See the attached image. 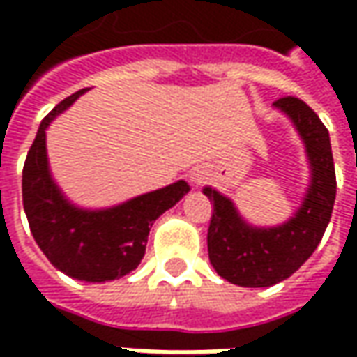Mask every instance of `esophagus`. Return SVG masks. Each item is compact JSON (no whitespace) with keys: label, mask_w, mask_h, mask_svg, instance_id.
Instances as JSON below:
<instances>
[{"label":"esophagus","mask_w":357,"mask_h":357,"mask_svg":"<svg viewBox=\"0 0 357 357\" xmlns=\"http://www.w3.org/2000/svg\"><path fill=\"white\" fill-rule=\"evenodd\" d=\"M206 178H208V171H206V169H192V171H190V181H192L195 185L206 183Z\"/></svg>","instance_id":"34e87169"}]
</instances>
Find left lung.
Returning <instances> with one entry per match:
<instances>
[{
    "label": "left lung",
    "mask_w": 357,
    "mask_h": 357,
    "mask_svg": "<svg viewBox=\"0 0 357 357\" xmlns=\"http://www.w3.org/2000/svg\"><path fill=\"white\" fill-rule=\"evenodd\" d=\"M274 109L292 123L308 160V185L294 214L274 227H254L230 197L202 188L214 206L208 260L220 278L244 288H266L292 276L318 248L336 200L330 132L320 117L296 97L278 99Z\"/></svg>",
    "instance_id": "8db88e82"
}]
</instances>
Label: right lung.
<instances>
[{"label": "right lung", "mask_w": 357, "mask_h": 357, "mask_svg": "<svg viewBox=\"0 0 357 357\" xmlns=\"http://www.w3.org/2000/svg\"><path fill=\"white\" fill-rule=\"evenodd\" d=\"M85 91L67 97L41 121L23 167V208L37 246L53 266L75 280L109 282L141 264L153 222L190 185L176 181L105 208H85L69 199L51 174L47 129Z\"/></svg>", "instance_id": "obj_1"}]
</instances>
